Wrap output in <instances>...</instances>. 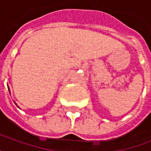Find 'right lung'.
Returning <instances> with one entry per match:
<instances>
[{"label": "right lung", "mask_w": 151, "mask_h": 151, "mask_svg": "<svg viewBox=\"0 0 151 151\" xmlns=\"http://www.w3.org/2000/svg\"><path fill=\"white\" fill-rule=\"evenodd\" d=\"M7 88H8V90H9V93H10V88H9V87H7ZM14 103H15V104H16V105L18 106V104H16V102H14ZM18 107H19V106H18ZM19 109H20V108H19Z\"/></svg>", "instance_id": "add662e5"}]
</instances>
